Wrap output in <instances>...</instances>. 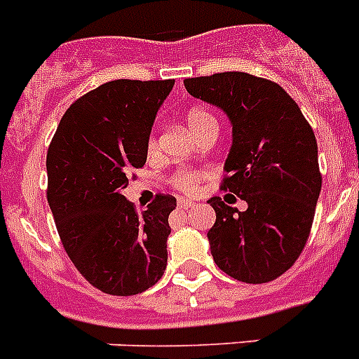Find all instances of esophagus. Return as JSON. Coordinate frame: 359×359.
<instances>
[{
	"label": "esophagus",
	"instance_id": "34e87169",
	"mask_svg": "<svg viewBox=\"0 0 359 359\" xmlns=\"http://www.w3.org/2000/svg\"><path fill=\"white\" fill-rule=\"evenodd\" d=\"M177 205L183 209H187V208H193V202L187 200V198H177Z\"/></svg>",
	"mask_w": 359,
	"mask_h": 359
}]
</instances>
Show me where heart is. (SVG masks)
Instances as JSON below:
<instances>
[{"mask_svg":"<svg viewBox=\"0 0 359 359\" xmlns=\"http://www.w3.org/2000/svg\"><path fill=\"white\" fill-rule=\"evenodd\" d=\"M185 118H187L189 130L193 131L194 135H200L203 130H208V128H219V122L215 118V114L209 113L208 109L203 107L189 109V113ZM148 148H150V151L156 150V137H150ZM202 177L203 172L191 170V168H182V170H177L176 174L172 176V185L180 189V191H183V193H194Z\"/></svg>","mask_w":359,"mask_h":359,"instance_id":"b5f03b06","label":"heart"}]
</instances>
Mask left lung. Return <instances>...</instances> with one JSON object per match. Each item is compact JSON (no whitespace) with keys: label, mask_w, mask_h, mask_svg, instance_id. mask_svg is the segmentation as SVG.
<instances>
[{"label":"left lung","mask_w":359,"mask_h":359,"mask_svg":"<svg viewBox=\"0 0 359 359\" xmlns=\"http://www.w3.org/2000/svg\"><path fill=\"white\" fill-rule=\"evenodd\" d=\"M183 85L229 118L222 189L248 203L237 211L209 198L217 213L208 231L211 256L239 282H272L302 254L313 224L323 183L313 130L297 102L263 77L222 72Z\"/></svg>","instance_id":"1"}]
</instances>
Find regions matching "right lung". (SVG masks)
Instances as JSON below:
<instances>
[{"mask_svg": "<svg viewBox=\"0 0 359 359\" xmlns=\"http://www.w3.org/2000/svg\"><path fill=\"white\" fill-rule=\"evenodd\" d=\"M174 79L100 85L74 102L51 140L48 203L66 254L96 289L139 294L166 269L168 215L176 198L159 194L137 213L122 194L144 166L157 111Z\"/></svg>", "mask_w": 359, "mask_h": 359, "instance_id": "obj_1", "label": "right lung"}]
</instances>
